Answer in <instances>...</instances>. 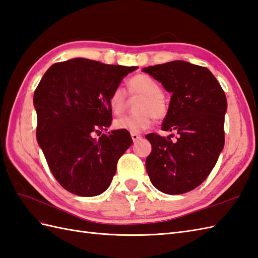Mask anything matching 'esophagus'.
I'll use <instances>...</instances> for the list:
<instances>
[{
  "instance_id": "1",
  "label": "esophagus",
  "mask_w": 258,
  "mask_h": 258,
  "mask_svg": "<svg viewBox=\"0 0 258 258\" xmlns=\"http://www.w3.org/2000/svg\"><path fill=\"white\" fill-rule=\"evenodd\" d=\"M131 137H132V140H133V142H136V141H139L140 139H142V136L140 134H136V133H132Z\"/></svg>"
}]
</instances>
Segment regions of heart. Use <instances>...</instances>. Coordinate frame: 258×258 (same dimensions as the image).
<instances>
[{
  "mask_svg": "<svg viewBox=\"0 0 258 258\" xmlns=\"http://www.w3.org/2000/svg\"><path fill=\"white\" fill-rule=\"evenodd\" d=\"M128 92L132 95H140L142 99L137 102L136 109L139 113L125 115L114 121V127L127 131L130 133H141L152 126L154 117L163 119L168 114V104L161 94L159 83L145 74L132 77L127 82ZM126 92L122 88H115L110 94L109 104L114 114H121L126 107Z\"/></svg>",
  "mask_w": 258,
  "mask_h": 258,
  "instance_id": "heart-1",
  "label": "heart"
}]
</instances>
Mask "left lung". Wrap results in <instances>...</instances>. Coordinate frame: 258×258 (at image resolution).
<instances>
[{"label": "left lung", "instance_id": "obj_1", "mask_svg": "<svg viewBox=\"0 0 258 258\" xmlns=\"http://www.w3.org/2000/svg\"><path fill=\"white\" fill-rule=\"evenodd\" d=\"M143 71L171 92L161 130L178 134L173 142L169 136L146 135L152 144L147 173L161 192L185 194L206 180L224 147L225 93L208 68L183 60L151 66Z\"/></svg>", "mask_w": 258, "mask_h": 258}]
</instances>
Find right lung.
I'll return each instance as SVG.
<instances>
[{
    "label": "right lung",
    "mask_w": 258,
    "mask_h": 258,
    "mask_svg": "<svg viewBox=\"0 0 258 258\" xmlns=\"http://www.w3.org/2000/svg\"><path fill=\"white\" fill-rule=\"evenodd\" d=\"M136 69L75 58L53 63L36 88L38 145L69 192L94 197L109 188L117 160L133 143L127 131L102 134L112 123L109 98Z\"/></svg>",
    "instance_id": "right-lung-1"
}]
</instances>
